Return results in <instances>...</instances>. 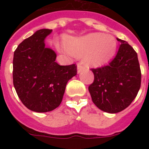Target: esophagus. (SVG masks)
<instances>
[{
    "instance_id": "esophagus-1",
    "label": "esophagus",
    "mask_w": 149,
    "mask_h": 149,
    "mask_svg": "<svg viewBox=\"0 0 149 149\" xmlns=\"http://www.w3.org/2000/svg\"><path fill=\"white\" fill-rule=\"evenodd\" d=\"M85 66H84V65H83V63H79L78 64H77V71H78V73L79 72H81L82 71H84V70H85Z\"/></svg>"
}]
</instances>
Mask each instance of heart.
<instances>
[{"label":"heart","mask_w":149,"mask_h":149,"mask_svg":"<svg viewBox=\"0 0 149 149\" xmlns=\"http://www.w3.org/2000/svg\"><path fill=\"white\" fill-rule=\"evenodd\" d=\"M66 47L70 52L77 56L85 55V61L90 65L99 66L113 57L117 49V42L113 36L92 33L68 40Z\"/></svg>","instance_id":"obj_1"}]
</instances>
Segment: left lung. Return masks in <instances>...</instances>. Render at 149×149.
Masks as SVG:
<instances>
[{"label":"left lung","instance_id":"8db88e82","mask_svg":"<svg viewBox=\"0 0 149 149\" xmlns=\"http://www.w3.org/2000/svg\"><path fill=\"white\" fill-rule=\"evenodd\" d=\"M108 65L92 68L94 79L89 86L92 100L101 111L115 113L125 110L141 87V72L137 52L125 40Z\"/></svg>","mask_w":149,"mask_h":149}]
</instances>
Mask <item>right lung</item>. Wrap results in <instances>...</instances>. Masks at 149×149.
<instances>
[{"mask_svg": "<svg viewBox=\"0 0 149 149\" xmlns=\"http://www.w3.org/2000/svg\"><path fill=\"white\" fill-rule=\"evenodd\" d=\"M52 29H40L18 45L13 58V84L27 108L48 112L60 105L69 79L77 73V65H60L56 54L45 47Z\"/></svg>", "mask_w": 149, "mask_h": 149, "instance_id": "add662e5", "label": "right lung"}]
</instances>
